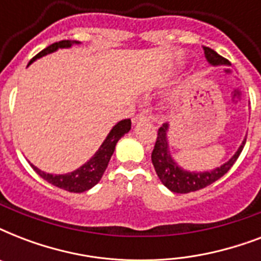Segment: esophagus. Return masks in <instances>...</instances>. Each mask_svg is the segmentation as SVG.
Returning <instances> with one entry per match:
<instances>
[{"instance_id":"obj_1","label":"esophagus","mask_w":261,"mask_h":261,"mask_svg":"<svg viewBox=\"0 0 261 261\" xmlns=\"http://www.w3.org/2000/svg\"><path fill=\"white\" fill-rule=\"evenodd\" d=\"M139 122H149V116H147L146 114L141 112V114H138L137 116H134V119H133V123H134V124H137V123Z\"/></svg>"}]
</instances>
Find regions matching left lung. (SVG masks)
I'll return each instance as SVG.
<instances>
[{
    "mask_svg": "<svg viewBox=\"0 0 261 261\" xmlns=\"http://www.w3.org/2000/svg\"><path fill=\"white\" fill-rule=\"evenodd\" d=\"M204 55L208 63L213 66H221V65H227L229 61L217 54L214 50H211L210 47H203ZM168 130L169 124L164 123L163 126L159 128V134L155 139L154 149L151 153V163L154 165L155 173L160 177L161 182L167 187L168 190L176 194H188L194 191L202 190L204 187L210 186L218 178H221L227 171L233 167V164L237 161L239 155L244 149V145L247 142V138L244 139L243 143L240 145L239 150L236 151L234 155L231 157L227 163H225L221 167L215 168L213 171L206 172H192L186 171L181 167H178V164L172 159L169 153V145H168Z\"/></svg>",
    "mask_w": 261,
    "mask_h": 261,
    "instance_id": "left-lung-1",
    "label": "left lung"
}]
</instances>
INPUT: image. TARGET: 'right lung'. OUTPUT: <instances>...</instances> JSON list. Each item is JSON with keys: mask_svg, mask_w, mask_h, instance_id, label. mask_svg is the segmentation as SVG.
Here are the masks:
<instances>
[{"mask_svg": "<svg viewBox=\"0 0 261 261\" xmlns=\"http://www.w3.org/2000/svg\"><path fill=\"white\" fill-rule=\"evenodd\" d=\"M80 42L77 40H61L57 42L51 46L46 47L44 50H42L36 57L31 59V62L28 65L36 61V59L42 58L44 55L51 54L58 48H69L73 44H79ZM131 130V120L130 119H124L116 123L112 130L110 131V134L107 135V138L104 139V142L101 143V146L98 147V150L93 154V157L84 164L83 167H80L79 169L70 172V173L65 174H51L46 173V172L40 171L38 168L32 165L35 172L43 177L46 181H48L53 186L66 190L69 192H85V191L90 190L92 187H94L100 180H101L102 174L106 172L108 163H110L111 155L114 154L115 146L123 135L127 134Z\"/></svg>", "mask_w": 261, "mask_h": 261, "instance_id": "add662e5", "label": "right lung"}]
</instances>
